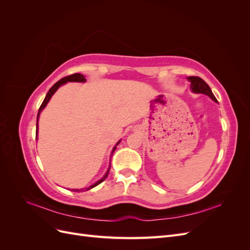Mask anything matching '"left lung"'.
Wrapping results in <instances>:
<instances>
[{"instance_id":"left-lung-1","label":"left lung","mask_w":250,"mask_h":250,"mask_svg":"<svg viewBox=\"0 0 250 250\" xmlns=\"http://www.w3.org/2000/svg\"><path fill=\"white\" fill-rule=\"evenodd\" d=\"M188 79L191 82V88L194 93L207 95V96L210 97L215 102H217L216 97L214 96L213 93H211L210 87L208 85V83L203 79H201L200 77H197V76H190V77H188Z\"/></svg>"}]
</instances>
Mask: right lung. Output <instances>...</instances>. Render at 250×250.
<instances>
[{
  "instance_id": "1",
  "label": "right lung",
  "mask_w": 250,
  "mask_h": 250,
  "mask_svg": "<svg viewBox=\"0 0 250 250\" xmlns=\"http://www.w3.org/2000/svg\"><path fill=\"white\" fill-rule=\"evenodd\" d=\"M84 82L85 81V78H84V76H83L82 74H78V73H75V74H73V75H70V76H66V77H63L62 79H60L59 81H57L54 85H53L50 89H49V92H48V94L46 95V98H44V100H43V102L42 103V105H41V107H40V109H39V113H37V122H39V118H40V115H41V112H42V110L46 107V105L48 104V102H49V100L51 99V97L53 96V94H54L56 90L58 89V87L60 86V85H62V84H64V83H66V82ZM36 127H37V129H36V139H37V130H39V125L36 124ZM121 141H119L118 143H117V145H116V147H113V149H112V151H111V156H112V154H113V152H115V150H116V148H117V146L119 145V143H120ZM110 156V157H111ZM109 169H110V166H109V168H108V170H107V172L105 173V175L99 180V181H97V183L95 184V185H93V186H90V187H88V188H85L84 190L85 191H88V190H90V188H94V187H96V186H98V185H100L102 181H104L105 180V178L107 177V175H108V173H109ZM73 191H75V192H79V190H73ZM80 191H83V190H80Z\"/></svg>"
}]
</instances>
